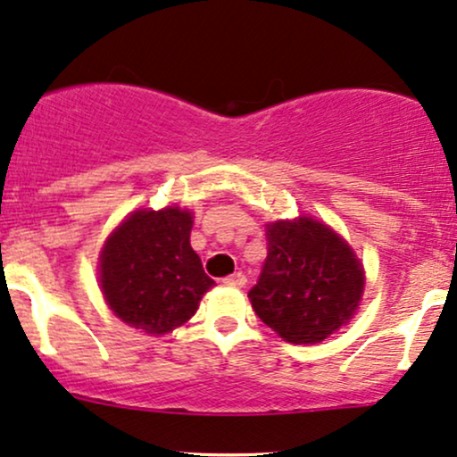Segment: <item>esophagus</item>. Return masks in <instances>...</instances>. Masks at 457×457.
Here are the masks:
<instances>
[{
	"instance_id": "esophagus-1",
	"label": "esophagus",
	"mask_w": 457,
	"mask_h": 457,
	"mask_svg": "<svg viewBox=\"0 0 457 457\" xmlns=\"http://www.w3.org/2000/svg\"><path fill=\"white\" fill-rule=\"evenodd\" d=\"M223 283H225V286H232V287H245L246 277L243 275V272H234V275L225 277Z\"/></svg>"
}]
</instances>
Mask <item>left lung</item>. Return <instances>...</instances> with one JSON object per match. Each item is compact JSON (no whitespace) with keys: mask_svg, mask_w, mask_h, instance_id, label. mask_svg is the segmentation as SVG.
I'll use <instances>...</instances> for the list:
<instances>
[{"mask_svg":"<svg viewBox=\"0 0 457 457\" xmlns=\"http://www.w3.org/2000/svg\"><path fill=\"white\" fill-rule=\"evenodd\" d=\"M269 255L249 290L251 307L290 344H318L354 316L363 266L328 225L309 217L266 225Z\"/></svg>","mask_w":457,"mask_h":457,"instance_id":"1","label":"left lung"}]
</instances>
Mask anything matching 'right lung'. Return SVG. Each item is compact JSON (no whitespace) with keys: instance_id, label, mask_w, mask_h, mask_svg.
<instances>
[{"instance_id":"right-lung-1","label":"right lung","mask_w":457,"mask_h":457,"mask_svg":"<svg viewBox=\"0 0 457 457\" xmlns=\"http://www.w3.org/2000/svg\"><path fill=\"white\" fill-rule=\"evenodd\" d=\"M193 217L180 208L137 211L101 251V290L129 327L165 335L197 312L214 286L191 246Z\"/></svg>"}]
</instances>
